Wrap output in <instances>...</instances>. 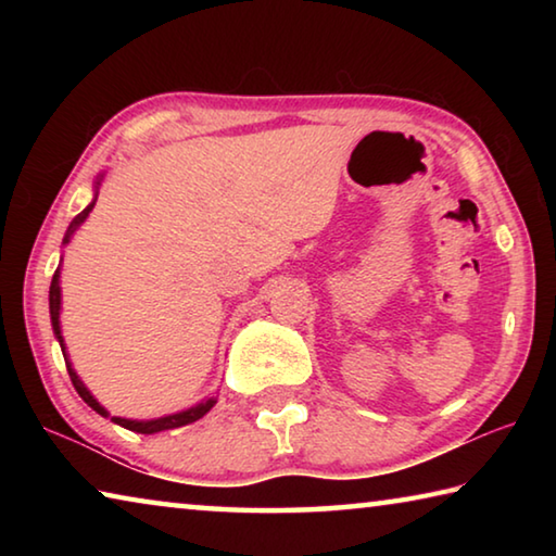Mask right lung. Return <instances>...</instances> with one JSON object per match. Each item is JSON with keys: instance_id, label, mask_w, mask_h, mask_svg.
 I'll return each mask as SVG.
<instances>
[{"instance_id": "right-lung-1", "label": "right lung", "mask_w": 556, "mask_h": 556, "mask_svg": "<svg viewBox=\"0 0 556 556\" xmlns=\"http://www.w3.org/2000/svg\"><path fill=\"white\" fill-rule=\"evenodd\" d=\"M92 205H96V201H92L86 211L75 215L73 223L68 225V232H65L63 244L71 240V235L75 232V228H78V225L88 218V213L92 211ZM59 275H61V269H55V275H53V279H51V291H49V308H51V324H53V333H55V338H59V343H61V351H63V357H65V365H68V375H71V382H73L75 392L80 394L83 402H86L88 407H92V409H96L98 414H102V417H108V412L100 407V402H98L96 397H92V394L88 392L86 384H83V382L78 380V375L73 372L71 363H68V355H65V345H63V336H61V326H59V314H61V287H59ZM213 404H215V400H205V402H201V404H195V407H191V409H186V412H178V414H168V417H162V419L135 421V419H122V417H112V421H115V425H119V427L129 429V431H137V434H156V431H166V429H176V427L193 425V421H195V419H201L205 412H211Z\"/></svg>"}]
</instances>
